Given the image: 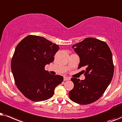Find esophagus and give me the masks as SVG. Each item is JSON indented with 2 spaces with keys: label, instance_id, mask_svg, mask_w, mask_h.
<instances>
[{
  "label": "esophagus",
  "instance_id": "obj_1",
  "mask_svg": "<svg viewBox=\"0 0 122 122\" xmlns=\"http://www.w3.org/2000/svg\"><path fill=\"white\" fill-rule=\"evenodd\" d=\"M70 78L69 77H67V76H65V77H64V81H67V80H70Z\"/></svg>",
  "mask_w": 122,
  "mask_h": 122
}]
</instances>
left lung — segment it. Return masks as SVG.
Wrapping results in <instances>:
<instances>
[{
	"mask_svg": "<svg viewBox=\"0 0 122 122\" xmlns=\"http://www.w3.org/2000/svg\"><path fill=\"white\" fill-rule=\"evenodd\" d=\"M72 47L80 57L78 69H85L82 71L85 79L71 78L74 87L69 97L75 103L89 104L102 96L112 80L114 69L112 52L105 42L92 37Z\"/></svg>",
	"mask_w": 122,
	"mask_h": 122,
	"instance_id": "1",
	"label": "left lung"
}]
</instances>
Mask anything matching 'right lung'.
Here are the masks:
<instances>
[{
  "label": "right lung",
  "instance_id": "obj_1",
  "mask_svg": "<svg viewBox=\"0 0 122 122\" xmlns=\"http://www.w3.org/2000/svg\"><path fill=\"white\" fill-rule=\"evenodd\" d=\"M59 46L42 37L30 35L18 44L11 61V69L17 88L28 99L44 101L54 94L62 82V76L52 75L45 70L54 60Z\"/></svg>",
  "mask_w": 122,
  "mask_h": 122
}]
</instances>
